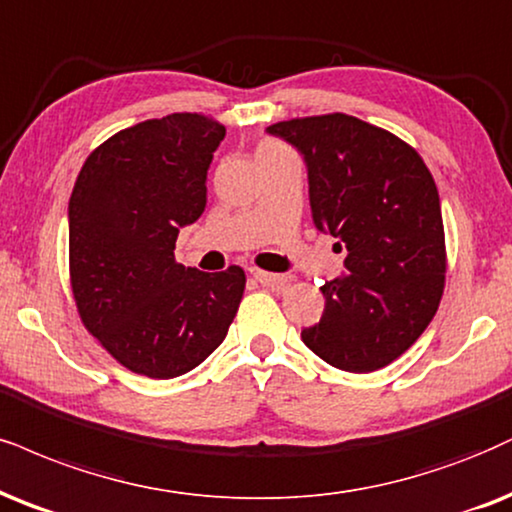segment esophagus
Masks as SVG:
<instances>
[{"label": "esophagus", "instance_id": "esophagus-1", "mask_svg": "<svg viewBox=\"0 0 512 512\" xmlns=\"http://www.w3.org/2000/svg\"><path fill=\"white\" fill-rule=\"evenodd\" d=\"M249 275L254 277L256 282H261L263 287H282V285H285V282H287L282 275L268 273V270H261V268H254V266L249 268Z\"/></svg>", "mask_w": 512, "mask_h": 512}]
</instances>
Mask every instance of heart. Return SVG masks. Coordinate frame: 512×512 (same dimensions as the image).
Segmentation results:
<instances>
[{"label": "heart", "mask_w": 512, "mask_h": 512, "mask_svg": "<svg viewBox=\"0 0 512 512\" xmlns=\"http://www.w3.org/2000/svg\"><path fill=\"white\" fill-rule=\"evenodd\" d=\"M280 149H285V147H282L280 142L266 140V142H261V144H258V156H263V154H270V151H280Z\"/></svg>", "instance_id": "heart-1"}]
</instances>
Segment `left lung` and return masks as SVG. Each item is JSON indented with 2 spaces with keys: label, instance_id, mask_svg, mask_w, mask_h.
I'll list each match as a JSON object with an SVG mask.
<instances>
[{
  "label": "left lung",
  "instance_id": "left-lung-1",
  "mask_svg": "<svg viewBox=\"0 0 512 512\" xmlns=\"http://www.w3.org/2000/svg\"><path fill=\"white\" fill-rule=\"evenodd\" d=\"M268 132L301 151L313 223L349 251L346 275L320 287L323 318L301 339L339 370H380L415 344L444 294V220L430 168L410 144L346 113Z\"/></svg>",
  "mask_w": 512,
  "mask_h": 512
}]
</instances>
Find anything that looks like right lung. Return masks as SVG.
<instances>
[{
	"label": "right lung",
	"instance_id": "1",
	"mask_svg": "<svg viewBox=\"0 0 512 512\" xmlns=\"http://www.w3.org/2000/svg\"><path fill=\"white\" fill-rule=\"evenodd\" d=\"M225 137L204 113H170L109 137L68 201V263L82 325L123 368L170 380L223 344L242 301L239 266L208 275L175 261L180 227L206 208Z\"/></svg>",
	"mask_w": 512,
	"mask_h": 512
}]
</instances>
